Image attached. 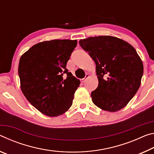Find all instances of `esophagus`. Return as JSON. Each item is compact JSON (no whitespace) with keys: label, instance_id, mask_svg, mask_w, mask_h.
<instances>
[{"label":"esophagus","instance_id":"obj_1","mask_svg":"<svg viewBox=\"0 0 154 154\" xmlns=\"http://www.w3.org/2000/svg\"><path fill=\"white\" fill-rule=\"evenodd\" d=\"M89 75L88 74H86V75H85V77L84 78V79H81V82H85V81H86L87 79L88 78H89Z\"/></svg>","mask_w":154,"mask_h":154}]
</instances>
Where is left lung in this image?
<instances>
[{"label":"left lung","instance_id":"left-lung-1","mask_svg":"<svg viewBox=\"0 0 154 154\" xmlns=\"http://www.w3.org/2000/svg\"><path fill=\"white\" fill-rule=\"evenodd\" d=\"M80 46L96 65L98 87L91 96L101 109L116 112L137 94L143 74V65L134 48L112 36L80 39Z\"/></svg>","mask_w":154,"mask_h":154}]
</instances>
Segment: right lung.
Listing matches in <instances>:
<instances>
[{
    "instance_id": "obj_1",
    "label": "right lung",
    "mask_w": 154,
    "mask_h": 154,
    "mask_svg": "<svg viewBox=\"0 0 154 154\" xmlns=\"http://www.w3.org/2000/svg\"><path fill=\"white\" fill-rule=\"evenodd\" d=\"M77 40L38 43L22 55L18 65L20 87L27 100L43 114L57 117L72 104L80 81L66 65Z\"/></svg>"
}]
</instances>
